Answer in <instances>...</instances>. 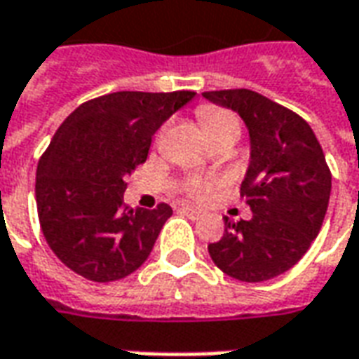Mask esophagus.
<instances>
[{"label": "esophagus", "instance_id": "obj_1", "mask_svg": "<svg viewBox=\"0 0 359 359\" xmlns=\"http://www.w3.org/2000/svg\"><path fill=\"white\" fill-rule=\"evenodd\" d=\"M177 211L182 212V215H187V217H191V219H199V217H203V212L199 211V209H191V207H180Z\"/></svg>", "mask_w": 359, "mask_h": 359}]
</instances>
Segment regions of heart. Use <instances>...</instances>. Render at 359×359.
<instances>
[{
    "mask_svg": "<svg viewBox=\"0 0 359 359\" xmlns=\"http://www.w3.org/2000/svg\"><path fill=\"white\" fill-rule=\"evenodd\" d=\"M197 117L211 140L217 137H232L236 140L241 135V118L236 117V113H232L231 109L201 105L197 109ZM212 189H215V182L201 180V177H191L184 185V194L195 201H207L211 197Z\"/></svg>",
    "mask_w": 359,
    "mask_h": 359,
    "instance_id": "b5f03b06",
    "label": "heart"
}]
</instances>
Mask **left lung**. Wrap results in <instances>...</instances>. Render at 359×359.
Masks as SVG:
<instances>
[{
  "label": "left lung",
  "instance_id": "1",
  "mask_svg": "<svg viewBox=\"0 0 359 359\" xmlns=\"http://www.w3.org/2000/svg\"><path fill=\"white\" fill-rule=\"evenodd\" d=\"M234 109L250 130V168L241 197L250 221L224 219L209 244L215 266L246 283L278 278L303 258L325 221L332 174L313 128L295 111L252 90L205 91Z\"/></svg>",
  "mask_w": 359,
  "mask_h": 359
}]
</instances>
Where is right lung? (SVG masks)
<instances>
[{
    "label": "right lung",
    "mask_w": 359,
    "mask_h": 359,
    "mask_svg": "<svg viewBox=\"0 0 359 359\" xmlns=\"http://www.w3.org/2000/svg\"><path fill=\"white\" fill-rule=\"evenodd\" d=\"M195 91H115L81 103L36 168V211L46 244L66 268L107 283L137 271L172 207L128 209L127 177L144 164L154 133Z\"/></svg>",
    "instance_id": "1"
}]
</instances>
